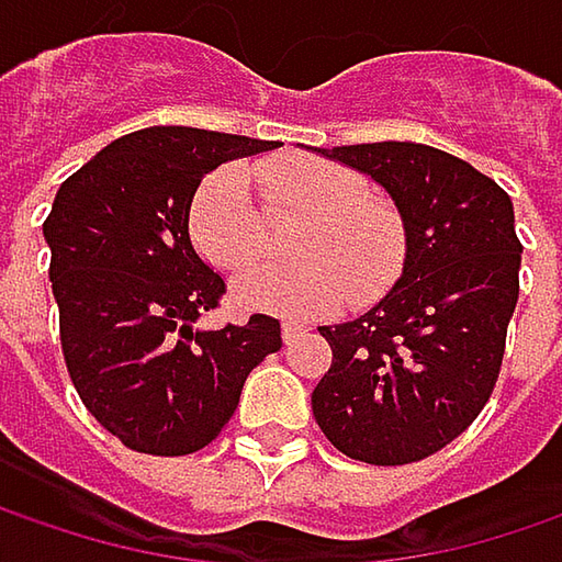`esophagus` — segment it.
I'll use <instances>...</instances> for the list:
<instances>
[{"instance_id":"1","label":"esophagus","mask_w":562,"mask_h":562,"mask_svg":"<svg viewBox=\"0 0 562 562\" xmlns=\"http://www.w3.org/2000/svg\"><path fill=\"white\" fill-rule=\"evenodd\" d=\"M302 333H307L302 324H282V339H285V342H295V339H299Z\"/></svg>"}]
</instances>
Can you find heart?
<instances>
[{"mask_svg": "<svg viewBox=\"0 0 562 562\" xmlns=\"http://www.w3.org/2000/svg\"><path fill=\"white\" fill-rule=\"evenodd\" d=\"M273 210L307 213L292 248L305 257L292 267H257L235 282L238 305L311 321L342 311L355 299L386 292L405 260L400 213L383 198L364 194V179L329 159H263L241 169H220L198 188L191 235L201 255L220 270H245L263 255V216Z\"/></svg>", "mask_w": 562, "mask_h": 562, "instance_id": "heart-1", "label": "heart"}]
</instances>
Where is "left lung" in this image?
Listing matches in <instances>:
<instances>
[{
  "label": "left lung",
  "instance_id": "obj_1",
  "mask_svg": "<svg viewBox=\"0 0 562 562\" xmlns=\"http://www.w3.org/2000/svg\"><path fill=\"white\" fill-rule=\"evenodd\" d=\"M371 176L403 216V277L368 314L321 327L333 364L311 393L321 430L368 465L443 450L494 393L519 302L513 201L465 159L412 140L321 150Z\"/></svg>",
  "mask_w": 562,
  "mask_h": 562
}]
</instances>
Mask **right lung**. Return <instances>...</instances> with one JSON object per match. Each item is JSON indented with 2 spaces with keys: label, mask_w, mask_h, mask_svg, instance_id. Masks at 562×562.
Segmentation results:
<instances>
[{
  "label": "right lung",
  "mask_w": 562,
  "mask_h": 562,
  "mask_svg": "<svg viewBox=\"0 0 562 562\" xmlns=\"http://www.w3.org/2000/svg\"><path fill=\"white\" fill-rule=\"evenodd\" d=\"M277 140L157 125L119 137L61 182L43 223L61 355L87 412L128 450L188 456L233 418L248 374L280 352V321L194 329L226 282L188 213L220 162Z\"/></svg>",
  "instance_id": "1"
}]
</instances>
